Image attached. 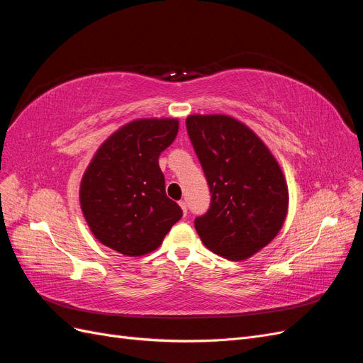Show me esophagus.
<instances>
[{
	"label": "esophagus",
	"instance_id": "34e87169",
	"mask_svg": "<svg viewBox=\"0 0 363 363\" xmlns=\"http://www.w3.org/2000/svg\"><path fill=\"white\" fill-rule=\"evenodd\" d=\"M179 204H180V207H182L183 215L186 216V213H188V204H186V201H184V200H180V201H179Z\"/></svg>",
	"mask_w": 363,
	"mask_h": 363
}]
</instances>
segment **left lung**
I'll return each mask as SVG.
<instances>
[{"mask_svg":"<svg viewBox=\"0 0 363 363\" xmlns=\"http://www.w3.org/2000/svg\"><path fill=\"white\" fill-rule=\"evenodd\" d=\"M186 128L211 188V207L195 219L215 255L244 260L277 236L288 215L283 171L263 140L228 115H189Z\"/></svg>","mask_w":363,"mask_h":363,"instance_id":"1","label":"left lung"}]
</instances>
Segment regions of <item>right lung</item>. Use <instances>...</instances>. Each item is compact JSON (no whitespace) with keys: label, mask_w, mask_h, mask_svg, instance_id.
Masks as SVG:
<instances>
[{"label":"right lung","mask_w":363,"mask_h":363,"mask_svg":"<svg viewBox=\"0 0 363 363\" xmlns=\"http://www.w3.org/2000/svg\"><path fill=\"white\" fill-rule=\"evenodd\" d=\"M179 133V119H135L96 150L80 184L82 212L100 242L128 257L148 255L183 212L164 192L159 156Z\"/></svg>","instance_id":"add662e5"}]
</instances>
